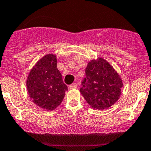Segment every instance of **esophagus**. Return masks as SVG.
Instances as JSON below:
<instances>
[{
    "label": "esophagus",
    "instance_id": "obj_1",
    "mask_svg": "<svg viewBox=\"0 0 151 151\" xmlns=\"http://www.w3.org/2000/svg\"><path fill=\"white\" fill-rule=\"evenodd\" d=\"M69 87H70V89H75V88L77 87V83H72L71 85H70Z\"/></svg>",
    "mask_w": 151,
    "mask_h": 151
}]
</instances>
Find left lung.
<instances>
[{
  "label": "left lung",
  "mask_w": 151,
  "mask_h": 151,
  "mask_svg": "<svg viewBox=\"0 0 151 151\" xmlns=\"http://www.w3.org/2000/svg\"><path fill=\"white\" fill-rule=\"evenodd\" d=\"M85 73L80 92L92 109H106L118 101L123 81L106 60L101 57L91 60Z\"/></svg>",
  "instance_id": "8db88e82"
}]
</instances>
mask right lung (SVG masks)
I'll return each mask as SVG.
<instances>
[{
    "label": "right lung",
    "mask_w": 151,
    "mask_h": 151,
    "mask_svg": "<svg viewBox=\"0 0 151 151\" xmlns=\"http://www.w3.org/2000/svg\"><path fill=\"white\" fill-rule=\"evenodd\" d=\"M56 66V55H45L33 67L26 80L30 98L47 111H53L60 105L68 89Z\"/></svg>",
    "instance_id": "obj_1"
}]
</instances>
